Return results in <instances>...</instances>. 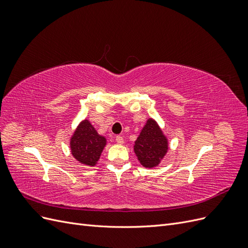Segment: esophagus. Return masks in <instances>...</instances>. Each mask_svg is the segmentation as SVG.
Masks as SVG:
<instances>
[{"mask_svg":"<svg viewBox=\"0 0 248 248\" xmlns=\"http://www.w3.org/2000/svg\"><path fill=\"white\" fill-rule=\"evenodd\" d=\"M116 141L118 142V144L122 145L123 142H124V140H123V138H122L121 136H117V137H116Z\"/></svg>","mask_w":248,"mask_h":248,"instance_id":"esophagus-1","label":"esophagus"}]
</instances>
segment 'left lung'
<instances>
[{"mask_svg": "<svg viewBox=\"0 0 248 248\" xmlns=\"http://www.w3.org/2000/svg\"><path fill=\"white\" fill-rule=\"evenodd\" d=\"M133 149L142 167L151 169L160 163L169 150V141L155 120L148 119Z\"/></svg>", "mask_w": 248, "mask_h": 248, "instance_id": "obj_1", "label": "left lung"}]
</instances>
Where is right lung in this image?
I'll return each instance as SVG.
<instances>
[{"mask_svg":"<svg viewBox=\"0 0 248 248\" xmlns=\"http://www.w3.org/2000/svg\"><path fill=\"white\" fill-rule=\"evenodd\" d=\"M107 145V139L98 134L89 120L81 121L70 139L71 154L79 163L94 167Z\"/></svg>","mask_w":248,"mask_h":248,"instance_id":"1","label":"right lung"}]
</instances>
